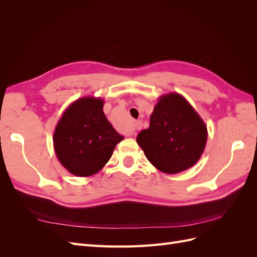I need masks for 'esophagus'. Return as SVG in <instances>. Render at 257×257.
<instances>
[{
	"instance_id": "1",
	"label": "esophagus",
	"mask_w": 257,
	"mask_h": 257,
	"mask_svg": "<svg viewBox=\"0 0 257 257\" xmlns=\"http://www.w3.org/2000/svg\"><path fill=\"white\" fill-rule=\"evenodd\" d=\"M142 127H143V124H142V122L137 121V122L135 123V128H136V130H141Z\"/></svg>"
}]
</instances>
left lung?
<instances>
[{
	"instance_id": "8db88e82",
	"label": "left lung",
	"mask_w": 257,
	"mask_h": 257,
	"mask_svg": "<svg viewBox=\"0 0 257 257\" xmlns=\"http://www.w3.org/2000/svg\"><path fill=\"white\" fill-rule=\"evenodd\" d=\"M207 138V126L200 115L181 94L172 92L159 97L149 127L136 141L155 168L174 175L196 164Z\"/></svg>"
}]
</instances>
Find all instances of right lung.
I'll return each instance as SVG.
<instances>
[{
  "label": "right lung",
  "instance_id": "add662e5",
  "mask_svg": "<svg viewBox=\"0 0 257 257\" xmlns=\"http://www.w3.org/2000/svg\"><path fill=\"white\" fill-rule=\"evenodd\" d=\"M104 99L85 96L69 105L53 133V148L60 163L77 177L98 173L110 160L123 136L103 111Z\"/></svg>",
  "mask_w": 257,
  "mask_h": 257
}]
</instances>
